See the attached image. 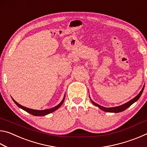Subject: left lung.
Returning a JSON list of instances; mask_svg holds the SVG:
<instances>
[{"label": "left lung", "mask_w": 147, "mask_h": 147, "mask_svg": "<svg viewBox=\"0 0 147 147\" xmlns=\"http://www.w3.org/2000/svg\"><path fill=\"white\" fill-rule=\"evenodd\" d=\"M144 88H145V86H143V88L142 89H141L140 93H139L138 94V95L136 96V97H134L133 99H131V100L128 101V102L124 104L121 106H116V107H112V108H105V107L102 106L100 105H99V104L94 102H93V100H91V98H90V99H91V101L92 102V103H93L94 106L98 107V108L101 109L102 110H103L104 111H106V112L119 113V112H121V111H123L124 110H125V109H126L128 108H129V107H130L131 105V104H133L134 102H136L139 98H140V96H141V94H142V93H143V91L144 90Z\"/></svg>", "instance_id": "1"}]
</instances>
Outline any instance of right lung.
I'll use <instances>...</instances> for the list:
<instances>
[{
	"label": "right lung",
	"instance_id": "right-lung-1",
	"mask_svg": "<svg viewBox=\"0 0 147 147\" xmlns=\"http://www.w3.org/2000/svg\"><path fill=\"white\" fill-rule=\"evenodd\" d=\"M65 95H64L63 100H61V102L59 103L58 105H57L56 106L54 107V108H53L44 109V110H36V109H30V108H26V107H24L23 106H21V104H19V103H17V102L13 98H12V99H13V102H14L15 103H16V104L17 106L19 107L20 108L23 109V110L26 111V112L30 113V114H32V115H35V116H44V115H47V114H49V113H51L52 112H53V111H56V109H58L59 108V107L61 106V104L63 103V101L65 100Z\"/></svg>",
	"mask_w": 147,
	"mask_h": 147
}]
</instances>
